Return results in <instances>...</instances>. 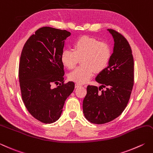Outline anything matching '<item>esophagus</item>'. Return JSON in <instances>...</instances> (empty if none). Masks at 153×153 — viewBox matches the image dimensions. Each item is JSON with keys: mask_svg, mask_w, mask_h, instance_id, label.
Here are the masks:
<instances>
[{"mask_svg": "<svg viewBox=\"0 0 153 153\" xmlns=\"http://www.w3.org/2000/svg\"><path fill=\"white\" fill-rule=\"evenodd\" d=\"M75 86H76V88H78V87L79 86H82V84H80V83H76V85H75Z\"/></svg>", "mask_w": 153, "mask_h": 153, "instance_id": "obj_1", "label": "esophagus"}]
</instances>
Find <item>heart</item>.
<instances>
[{
    "mask_svg": "<svg viewBox=\"0 0 153 153\" xmlns=\"http://www.w3.org/2000/svg\"><path fill=\"white\" fill-rule=\"evenodd\" d=\"M112 51L108 44L97 39L82 36L76 41L74 50L62 51L61 61L65 67L72 69L79 58L82 65L76 68L69 74V78L79 83L88 82L95 72H101L105 69L111 60Z\"/></svg>",
    "mask_w": 153,
    "mask_h": 153,
    "instance_id": "1",
    "label": "heart"
}]
</instances>
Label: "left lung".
<instances>
[{
  "label": "left lung",
  "mask_w": 153,
  "mask_h": 153,
  "mask_svg": "<svg viewBox=\"0 0 153 153\" xmlns=\"http://www.w3.org/2000/svg\"><path fill=\"white\" fill-rule=\"evenodd\" d=\"M108 30L115 44L109 65L95 78L102 85H88L83 101L85 117L94 124L106 123L120 115L127 105L134 84V59L130 44L117 31ZM103 87L106 89L101 91Z\"/></svg>",
  "instance_id": "obj_1"
}]
</instances>
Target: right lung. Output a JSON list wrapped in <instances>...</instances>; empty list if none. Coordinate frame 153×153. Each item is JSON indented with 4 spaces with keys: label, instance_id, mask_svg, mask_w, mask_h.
Segmentation results:
<instances>
[{
    "label": "right lung",
    "instance_id": "right-lung-1",
    "mask_svg": "<svg viewBox=\"0 0 153 153\" xmlns=\"http://www.w3.org/2000/svg\"><path fill=\"white\" fill-rule=\"evenodd\" d=\"M71 35L65 30L49 26L38 29L21 52L19 77L22 101L28 112L44 123L60 117L65 100L73 92V82L64 83L61 61L65 40ZM61 82L53 89L52 83Z\"/></svg>",
    "mask_w": 153,
    "mask_h": 153
}]
</instances>
